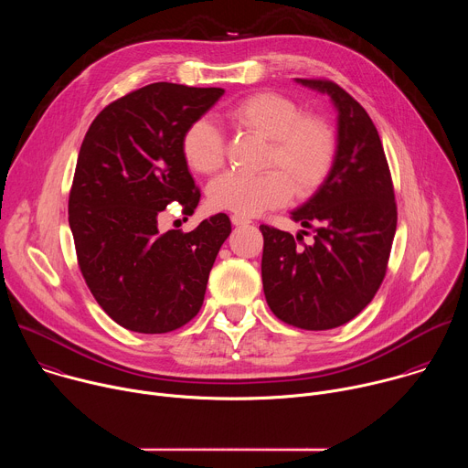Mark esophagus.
I'll return each mask as SVG.
<instances>
[{
    "label": "esophagus",
    "instance_id": "esophagus-1",
    "mask_svg": "<svg viewBox=\"0 0 468 468\" xmlns=\"http://www.w3.org/2000/svg\"><path fill=\"white\" fill-rule=\"evenodd\" d=\"M231 224L233 226H248V224H251V220L242 215H231Z\"/></svg>",
    "mask_w": 468,
    "mask_h": 468
}]
</instances>
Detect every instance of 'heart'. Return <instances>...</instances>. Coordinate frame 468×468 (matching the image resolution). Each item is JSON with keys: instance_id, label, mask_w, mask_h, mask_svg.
Wrapping results in <instances>:
<instances>
[{"instance_id": "b5f03b06", "label": "heart", "mask_w": 468, "mask_h": 468, "mask_svg": "<svg viewBox=\"0 0 468 468\" xmlns=\"http://www.w3.org/2000/svg\"><path fill=\"white\" fill-rule=\"evenodd\" d=\"M224 118L269 141L262 166L272 168L257 176L226 174L209 186V206L242 217L285 206L292 192L313 194L327 177L337 154L335 133L316 116L272 90L253 92L224 111ZM181 152L186 165L204 176L217 174L226 161V141L220 129L206 120H194L183 133Z\"/></svg>"}]
</instances>
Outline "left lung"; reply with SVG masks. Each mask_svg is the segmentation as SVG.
Segmentation results:
<instances>
[{"label":"left lung","mask_w":468,"mask_h":468,"mask_svg":"<svg viewBox=\"0 0 468 468\" xmlns=\"http://www.w3.org/2000/svg\"><path fill=\"white\" fill-rule=\"evenodd\" d=\"M298 83L331 96L339 111L333 166L292 220L305 244L272 226H259L262 289L272 313L285 324L322 331L357 316L376 296L387 272L396 233V202L388 163L368 112L329 80Z\"/></svg>","instance_id":"obj_1"}]
</instances>
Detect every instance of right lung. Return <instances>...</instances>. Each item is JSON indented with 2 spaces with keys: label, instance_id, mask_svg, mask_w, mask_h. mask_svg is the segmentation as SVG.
Returning a JSON list of instances; mask_svg holds the SVG:
<instances>
[{
  "label": "right lung",
  "instance_id": "1",
  "mask_svg": "<svg viewBox=\"0 0 468 468\" xmlns=\"http://www.w3.org/2000/svg\"><path fill=\"white\" fill-rule=\"evenodd\" d=\"M222 94L152 83L109 103L83 139L69 197L78 264L100 307L129 331L168 333L202 309L231 222L218 213L188 233H161L157 218L174 202L185 215L197 207L181 139Z\"/></svg>",
  "mask_w": 468,
  "mask_h": 468
}]
</instances>
